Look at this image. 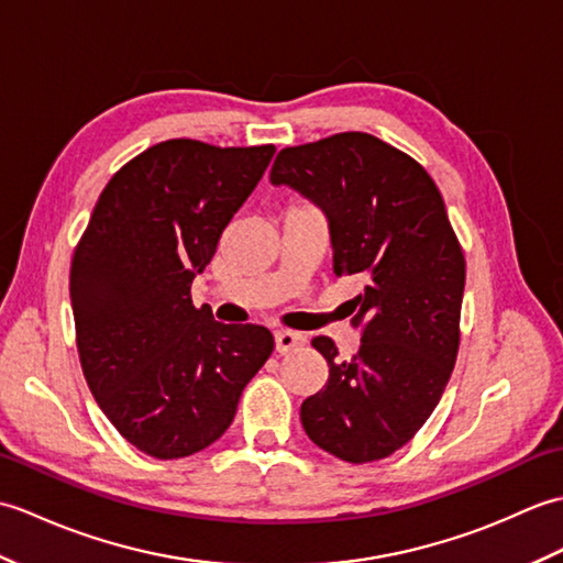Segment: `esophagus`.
Here are the masks:
<instances>
[{
  "label": "esophagus",
  "instance_id": "1",
  "mask_svg": "<svg viewBox=\"0 0 563 563\" xmlns=\"http://www.w3.org/2000/svg\"><path fill=\"white\" fill-rule=\"evenodd\" d=\"M305 341H307V339L302 336V333H297V331H288V329L275 331V351H278L280 355L292 353V351H297V349H302Z\"/></svg>",
  "mask_w": 563,
  "mask_h": 563
}]
</instances>
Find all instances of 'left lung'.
<instances>
[{
	"mask_svg": "<svg viewBox=\"0 0 563 563\" xmlns=\"http://www.w3.org/2000/svg\"><path fill=\"white\" fill-rule=\"evenodd\" d=\"M271 184L327 212L333 273L363 280L351 300L361 351L343 361L312 345L329 379L302 401L309 440L351 464L385 460L433 413L460 351L464 254L433 178L367 133H339L278 152Z\"/></svg>",
	"mask_w": 563,
	"mask_h": 563,
	"instance_id": "1",
	"label": "left lung"
}]
</instances>
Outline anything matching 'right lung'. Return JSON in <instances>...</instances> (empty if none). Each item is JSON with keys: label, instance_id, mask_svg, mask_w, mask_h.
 <instances>
[{"label": "right lung", "instance_id": "obj_1", "mask_svg": "<svg viewBox=\"0 0 563 563\" xmlns=\"http://www.w3.org/2000/svg\"><path fill=\"white\" fill-rule=\"evenodd\" d=\"M273 145H152L106 184L71 256L79 363L130 445L178 460L212 445L273 353L266 327L220 324L190 283L214 256Z\"/></svg>", "mask_w": 563, "mask_h": 563}]
</instances>
